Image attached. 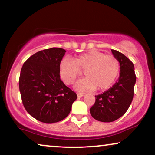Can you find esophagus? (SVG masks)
<instances>
[{
	"mask_svg": "<svg viewBox=\"0 0 155 155\" xmlns=\"http://www.w3.org/2000/svg\"><path fill=\"white\" fill-rule=\"evenodd\" d=\"M77 96H78V97H81L84 96V94L81 93V92H77Z\"/></svg>",
	"mask_w": 155,
	"mask_h": 155,
	"instance_id": "1",
	"label": "esophagus"
}]
</instances>
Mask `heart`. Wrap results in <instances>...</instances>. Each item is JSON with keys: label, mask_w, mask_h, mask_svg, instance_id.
<instances>
[{"label": "heart", "mask_w": 155, "mask_h": 155, "mask_svg": "<svg viewBox=\"0 0 155 155\" xmlns=\"http://www.w3.org/2000/svg\"><path fill=\"white\" fill-rule=\"evenodd\" d=\"M60 76L63 82L72 84L84 70L86 77L76 84L79 91H99L109 89L115 82L120 71V64L114 55H106L97 50H92L76 57L74 60L65 58L59 65Z\"/></svg>", "instance_id": "heart-1"}]
</instances>
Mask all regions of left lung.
<instances>
[{
  "label": "left lung",
  "mask_w": 155,
  "mask_h": 155,
  "mask_svg": "<svg viewBox=\"0 0 155 155\" xmlns=\"http://www.w3.org/2000/svg\"><path fill=\"white\" fill-rule=\"evenodd\" d=\"M120 64V77L112 87L95 96V102L90 112L96 120L111 122L124 114L130 106L136 81L134 65L125 55L111 49Z\"/></svg>",
  "instance_id": "obj_1"
}]
</instances>
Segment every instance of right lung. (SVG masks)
<instances>
[{
	"mask_svg": "<svg viewBox=\"0 0 155 155\" xmlns=\"http://www.w3.org/2000/svg\"><path fill=\"white\" fill-rule=\"evenodd\" d=\"M65 52L56 47L39 51L21 69L19 87L23 106L33 118L44 123L64 120L77 98L60 79L59 65Z\"/></svg>",
	"mask_w": 155,
	"mask_h": 155,
	"instance_id": "1",
	"label": "right lung"
}]
</instances>
